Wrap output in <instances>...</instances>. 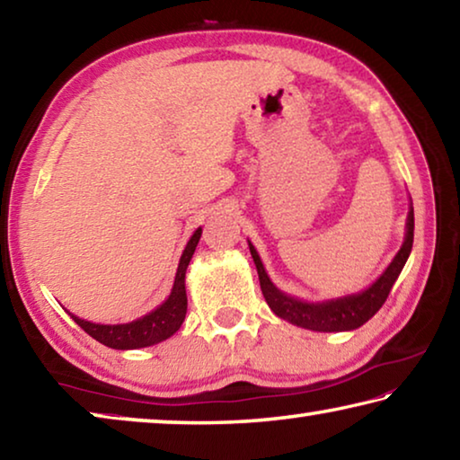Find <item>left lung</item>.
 I'll return each mask as SVG.
<instances>
[{
  "label": "left lung",
  "mask_w": 460,
  "mask_h": 460,
  "mask_svg": "<svg viewBox=\"0 0 460 460\" xmlns=\"http://www.w3.org/2000/svg\"><path fill=\"white\" fill-rule=\"evenodd\" d=\"M411 243H414V208L410 207L406 221V237H403L400 252L395 253V258L389 263L384 274H381L367 290L324 302H305L278 290V288L271 284L270 276L266 274V268H263L260 255L252 243H249V252H252L253 263L255 268H258L263 298H266L268 306L274 310L276 316L308 331L341 332L359 329L361 324L367 323L369 318L384 306L389 290H392V286L395 284V279H398L410 258Z\"/></svg>",
  "instance_id": "left-lung-1"
}]
</instances>
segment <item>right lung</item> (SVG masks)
Segmentation results:
<instances>
[{"label": "right lung", "mask_w": 460, "mask_h": 460, "mask_svg": "<svg viewBox=\"0 0 460 460\" xmlns=\"http://www.w3.org/2000/svg\"><path fill=\"white\" fill-rule=\"evenodd\" d=\"M202 229L199 227L192 233V237L186 243L184 252L181 255V263H178L176 270V278H174V286L172 292H170L168 298L162 302V305L147 313L146 316L137 318V321H131L126 324H97V323H89L83 321V318L71 314L73 321L81 326V329L91 334L93 339L103 342L105 347L111 349H119V351H128V349H142V347H152L155 342L166 341L168 337L181 329V324L184 323L186 316V288H184V276H186V268L192 260L194 249L199 245Z\"/></svg>", "instance_id": "right-lung-1"}]
</instances>
